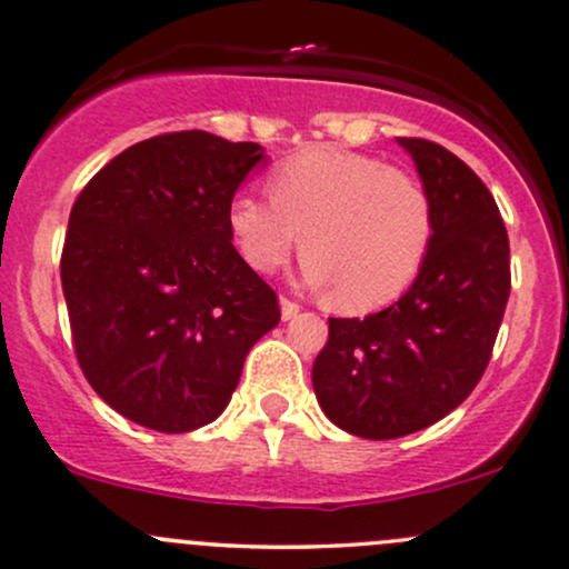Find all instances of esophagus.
Segmentation results:
<instances>
[{
    "label": "esophagus",
    "instance_id": "34e87169",
    "mask_svg": "<svg viewBox=\"0 0 569 569\" xmlns=\"http://www.w3.org/2000/svg\"><path fill=\"white\" fill-rule=\"evenodd\" d=\"M299 312V305L293 302L289 297H280V316H283V321H291V318H297Z\"/></svg>",
    "mask_w": 569,
    "mask_h": 569
}]
</instances>
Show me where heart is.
<instances>
[{
	"label": "heart",
	"instance_id": "1",
	"mask_svg": "<svg viewBox=\"0 0 569 569\" xmlns=\"http://www.w3.org/2000/svg\"><path fill=\"white\" fill-rule=\"evenodd\" d=\"M267 194L240 192L224 224L234 251L259 276L291 259L302 232V276L337 289V305L377 310L415 283L433 243V206L415 176L369 154L310 147L272 168Z\"/></svg>",
	"mask_w": 569,
	"mask_h": 569
}]
</instances>
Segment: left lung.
Masks as SVG:
<instances>
[{
	"label": "left lung",
	"mask_w": 569,
	"mask_h": 569,
	"mask_svg": "<svg viewBox=\"0 0 569 569\" xmlns=\"http://www.w3.org/2000/svg\"><path fill=\"white\" fill-rule=\"evenodd\" d=\"M433 206V243L398 302L367 318H329L312 388L337 428L401 439L460 407L485 375L511 293V248L498 202L457 154L396 139Z\"/></svg>",
	"instance_id": "8db88e82"
}]
</instances>
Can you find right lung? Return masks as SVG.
<instances>
[{
	"label": "right lung",
	"mask_w": 569,
	"mask_h": 569,
	"mask_svg": "<svg viewBox=\"0 0 569 569\" xmlns=\"http://www.w3.org/2000/svg\"><path fill=\"white\" fill-rule=\"evenodd\" d=\"M264 147L206 130L133 143L71 206L61 283L77 361L114 411L160 433L213 422L278 297L234 251L224 211Z\"/></svg>",
	"instance_id": "obj_1"
}]
</instances>
